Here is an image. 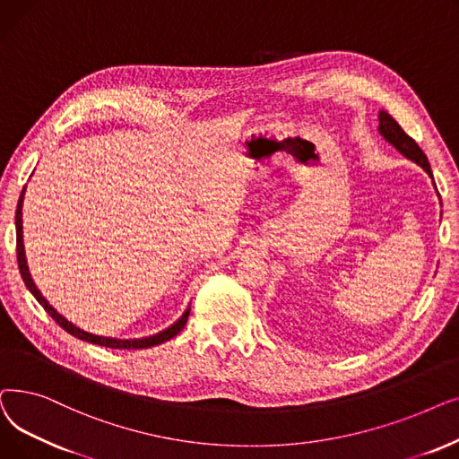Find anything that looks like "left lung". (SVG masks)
I'll return each mask as SVG.
<instances>
[{"mask_svg":"<svg viewBox=\"0 0 459 459\" xmlns=\"http://www.w3.org/2000/svg\"><path fill=\"white\" fill-rule=\"evenodd\" d=\"M379 134L390 143L394 145L402 155L412 162H417L428 176L433 179V173H431V168H429V162L426 159V155L422 152V149L419 147V143L414 142L411 136H407L403 133V128L396 123V119L392 117L390 114L386 112H379ZM435 185V183H433Z\"/></svg>","mask_w":459,"mask_h":459,"instance_id":"left-lung-1","label":"left lung"}]
</instances>
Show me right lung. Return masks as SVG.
Instances as JSON below:
<instances>
[{"label":"right lung","instance_id":"1","mask_svg":"<svg viewBox=\"0 0 459 459\" xmlns=\"http://www.w3.org/2000/svg\"><path fill=\"white\" fill-rule=\"evenodd\" d=\"M26 190V188H24ZM24 190H22L20 194V200H18V205H16V257H18V269H20V274H22V280H24L26 288L31 291V295L39 300V304L42 308H45L52 319L63 326L65 331H67L69 334H73L74 338H80V340H85L90 343H97V345H104V347H112V349H147V347H152V345H159V343H164L168 342L169 338L178 336L183 326L188 319V314H190V308L185 310V314L173 323L171 326H168V329L160 331L159 334H152V336H147V338H138V340H117V338H106V336H97V334H91V333H85L82 329H78L76 325H73L71 321L65 319L61 314H57L48 300L40 295V291L37 290V286L31 280V274H30V269H28V264H26V252H24V238H22V202H24Z\"/></svg>","mask_w":459,"mask_h":459}]
</instances>
